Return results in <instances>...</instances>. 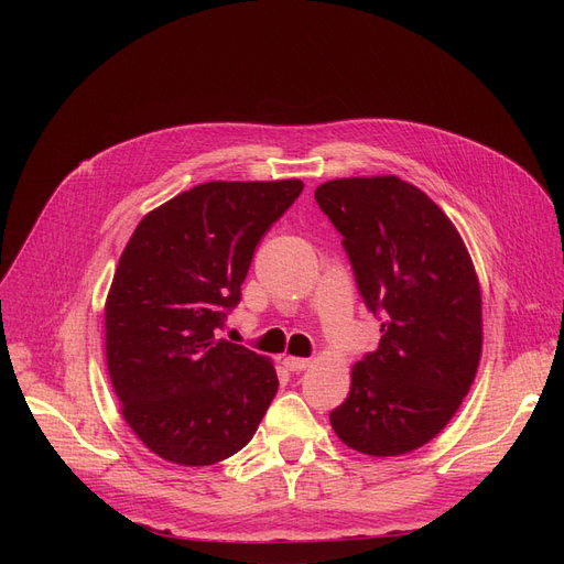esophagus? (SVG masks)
I'll return each instance as SVG.
<instances>
[{"mask_svg":"<svg viewBox=\"0 0 564 564\" xmlns=\"http://www.w3.org/2000/svg\"><path fill=\"white\" fill-rule=\"evenodd\" d=\"M311 359H300V357H285L283 359V366L288 368V370H292V372H300V370H306V368H311Z\"/></svg>","mask_w":564,"mask_h":564,"instance_id":"1","label":"esophagus"}]
</instances>
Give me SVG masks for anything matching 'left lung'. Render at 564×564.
I'll return each instance as SVG.
<instances>
[{"instance_id": "8db88e82", "label": "left lung", "mask_w": 564, "mask_h": 564, "mask_svg": "<svg viewBox=\"0 0 564 564\" xmlns=\"http://www.w3.org/2000/svg\"><path fill=\"white\" fill-rule=\"evenodd\" d=\"M315 200L343 235L366 306L381 313L379 347L354 364L332 427L370 457L411 453L451 423L476 379V267L446 213L398 175L336 177Z\"/></svg>"}]
</instances>
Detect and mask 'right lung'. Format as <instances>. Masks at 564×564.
I'll use <instances>...</instances> for the list:
<instances>
[{
  "label": "right lung",
  "instance_id": "right-lung-1",
  "mask_svg": "<svg viewBox=\"0 0 564 564\" xmlns=\"http://www.w3.org/2000/svg\"><path fill=\"white\" fill-rule=\"evenodd\" d=\"M302 189L297 177L203 183L134 228L105 302V351L123 419L158 457L217 464L247 446L274 400V364L215 336L260 237Z\"/></svg>",
  "mask_w": 564,
  "mask_h": 564
}]
</instances>
